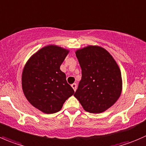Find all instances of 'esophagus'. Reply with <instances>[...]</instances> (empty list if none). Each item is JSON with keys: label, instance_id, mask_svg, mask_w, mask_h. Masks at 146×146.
Listing matches in <instances>:
<instances>
[{"label": "esophagus", "instance_id": "esophagus-1", "mask_svg": "<svg viewBox=\"0 0 146 146\" xmlns=\"http://www.w3.org/2000/svg\"><path fill=\"white\" fill-rule=\"evenodd\" d=\"M71 86L73 88V90H74V91H76V89H77V84L76 83H73V84L71 85Z\"/></svg>", "mask_w": 146, "mask_h": 146}]
</instances>
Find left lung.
Returning a JSON list of instances; mask_svg holds the SVG:
<instances>
[{"mask_svg":"<svg viewBox=\"0 0 146 146\" xmlns=\"http://www.w3.org/2000/svg\"><path fill=\"white\" fill-rule=\"evenodd\" d=\"M76 55L82 78L74 96L87 112H104L121 96V70L113 56L100 46H86L76 50Z\"/></svg>","mask_w":146,"mask_h":146,"instance_id":"left-lung-1","label":"left lung"}]
</instances>
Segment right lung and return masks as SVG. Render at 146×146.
Segmentation results:
<instances>
[{
  "label": "right lung",
  "instance_id": "add662e5",
  "mask_svg": "<svg viewBox=\"0 0 146 146\" xmlns=\"http://www.w3.org/2000/svg\"><path fill=\"white\" fill-rule=\"evenodd\" d=\"M69 50L48 45L34 53L25 63L22 73V88L30 103L47 114L61 110L74 90L60 69Z\"/></svg>",
  "mask_w": 146,
  "mask_h": 146
}]
</instances>
